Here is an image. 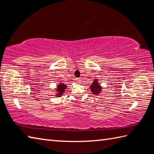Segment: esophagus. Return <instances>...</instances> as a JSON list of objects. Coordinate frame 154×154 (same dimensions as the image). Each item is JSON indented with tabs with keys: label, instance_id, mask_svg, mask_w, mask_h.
Returning a JSON list of instances; mask_svg holds the SVG:
<instances>
[{
	"label": "esophagus",
	"instance_id": "esophagus-1",
	"mask_svg": "<svg viewBox=\"0 0 154 154\" xmlns=\"http://www.w3.org/2000/svg\"><path fill=\"white\" fill-rule=\"evenodd\" d=\"M76 82H77V83H80L81 82H82V79H81L80 78H77V79H76Z\"/></svg>",
	"mask_w": 154,
	"mask_h": 154
}]
</instances>
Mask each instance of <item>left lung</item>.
Wrapping results in <instances>:
<instances>
[{
    "instance_id": "obj_1",
    "label": "left lung",
    "mask_w": 154,
    "mask_h": 154,
    "mask_svg": "<svg viewBox=\"0 0 154 154\" xmlns=\"http://www.w3.org/2000/svg\"><path fill=\"white\" fill-rule=\"evenodd\" d=\"M90 89L93 94L98 95L100 94V93L102 92L103 88L100 85V83H99L98 79H94L93 81L92 85L90 86Z\"/></svg>"
}]
</instances>
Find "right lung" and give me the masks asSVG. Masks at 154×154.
<instances>
[{
  "label": "right lung",
  "instance_id": "obj_1",
  "mask_svg": "<svg viewBox=\"0 0 154 154\" xmlns=\"http://www.w3.org/2000/svg\"><path fill=\"white\" fill-rule=\"evenodd\" d=\"M67 88V85L66 84H64V83L60 82L58 84H57L56 85V91H55V96H57V97H60L62 95H63V94L64 93L65 91H66Z\"/></svg>",
  "mask_w": 154,
  "mask_h": 154
}]
</instances>
